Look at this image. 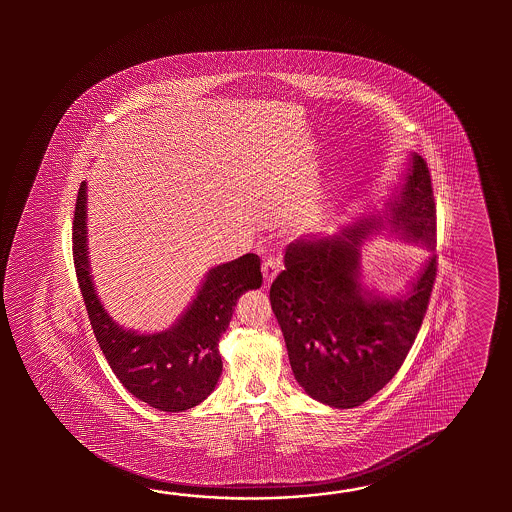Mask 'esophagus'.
<instances>
[{"instance_id": "1", "label": "esophagus", "mask_w": 512, "mask_h": 512, "mask_svg": "<svg viewBox=\"0 0 512 512\" xmlns=\"http://www.w3.org/2000/svg\"><path fill=\"white\" fill-rule=\"evenodd\" d=\"M278 271H280V263L274 260V258H267V260L263 261L261 272H263V282H265V285H269L276 278Z\"/></svg>"}]
</instances>
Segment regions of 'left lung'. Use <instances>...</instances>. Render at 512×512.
Wrapping results in <instances>:
<instances>
[{
  "instance_id": "obj_1",
  "label": "left lung",
  "mask_w": 512,
  "mask_h": 512,
  "mask_svg": "<svg viewBox=\"0 0 512 512\" xmlns=\"http://www.w3.org/2000/svg\"><path fill=\"white\" fill-rule=\"evenodd\" d=\"M434 251L435 201L425 159L414 153L384 214L359 219L335 234L287 245L285 271L271 285L294 379L320 403L355 408L382 390L403 366L423 324L437 272L432 254L401 296L362 283L360 245L388 227Z\"/></svg>"
}]
</instances>
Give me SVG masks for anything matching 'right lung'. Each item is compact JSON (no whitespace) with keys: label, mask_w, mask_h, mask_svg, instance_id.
Returning <instances> with one entry per match:
<instances>
[{"label":"right lung","mask_w":512,"mask_h":512,"mask_svg":"<svg viewBox=\"0 0 512 512\" xmlns=\"http://www.w3.org/2000/svg\"><path fill=\"white\" fill-rule=\"evenodd\" d=\"M87 185L78 188L73 260L98 346L117 379L142 403L161 412H185L214 392L223 370L219 338L240 296L261 287L260 258L245 254L207 272L197 296L174 326L144 335L120 327L98 300L87 256Z\"/></svg>","instance_id":"right-lung-1"}]
</instances>
